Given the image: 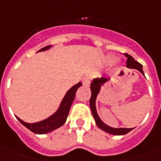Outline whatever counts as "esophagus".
<instances>
[{"label": "esophagus", "mask_w": 161, "mask_h": 161, "mask_svg": "<svg viewBox=\"0 0 161 161\" xmlns=\"http://www.w3.org/2000/svg\"><path fill=\"white\" fill-rule=\"evenodd\" d=\"M91 80H92V77L91 76H86L85 78H83V84L84 86H86V87H88V86L90 85Z\"/></svg>", "instance_id": "esophagus-1"}]
</instances>
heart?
<instances>
[{
    "mask_svg": "<svg viewBox=\"0 0 161 161\" xmlns=\"http://www.w3.org/2000/svg\"><path fill=\"white\" fill-rule=\"evenodd\" d=\"M108 58H109V59H111V60H112L113 58H114V57H113V56H109V57H108Z\"/></svg>",
    "mask_w": 161,
    "mask_h": 161,
    "instance_id": "b5f03b06",
    "label": "heart"
}]
</instances>
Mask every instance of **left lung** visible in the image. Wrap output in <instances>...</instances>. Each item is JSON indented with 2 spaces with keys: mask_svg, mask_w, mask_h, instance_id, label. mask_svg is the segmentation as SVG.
Instances as JSON below:
<instances>
[{
  "mask_svg": "<svg viewBox=\"0 0 161 161\" xmlns=\"http://www.w3.org/2000/svg\"><path fill=\"white\" fill-rule=\"evenodd\" d=\"M125 55L126 56V58H128L127 62H126V67L128 68H134V69H137L142 73L144 75V72H143V66L140 64V63H138L134 59L133 57H131L130 55L127 53H125ZM108 81H109V78H107V77H101V78H93L92 83H91L90 85V89L91 92H92V94H91L90 100H89V104H90L91 111H92V114H93V116L95 119V123L97 126H98L99 129H101L103 131L108 133L110 135H124L128 134L129 132H130L131 130L134 129V128H131V129H128V128H113L110 127L108 125H107L106 124L101 120L99 115L97 113V108H96V100H97V97H98V93L100 92V89L102 88V86L104 85V83H107Z\"/></svg>",
  "mask_w": 161,
  "mask_h": 161,
  "instance_id": "8db88e82",
  "label": "left lung"
}]
</instances>
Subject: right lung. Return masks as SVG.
<instances>
[{
    "label": "right lung",
    "instance_id": "obj_1",
    "mask_svg": "<svg viewBox=\"0 0 161 161\" xmlns=\"http://www.w3.org/2000/svg\"><path fill=\"white\" fill-rule=\"evenodd\" d=\"M52 45L44 47L43 48L40 49L38 52H43L46 50H48L52 47ZM82 86V83L79 82L75 85H73L69 90L66 93L65 96L63 97V100L61 102L60 105L58 107L54 114L47 118L45 119L39 121L36 123H26L23 120H21L20 118L16 116V119L20 121L21 125H23L26 128H27L31 132L38 135H43L53 131L54 130H57L61 126H63L65 124L67 118H68V113L70 110L71 105L73 103L74 98H75L76 92L78 88Z\"/></svg>",
    "mask_w": 161,
    "mask_h": 161
}]
</instances>
